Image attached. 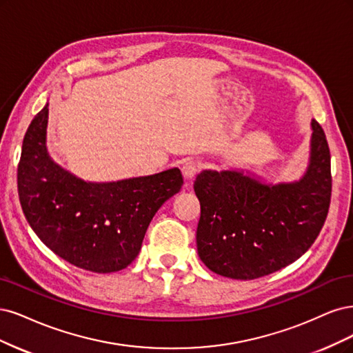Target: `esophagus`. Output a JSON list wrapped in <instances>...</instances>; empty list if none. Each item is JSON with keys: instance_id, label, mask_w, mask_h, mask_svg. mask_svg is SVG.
<instances>
[{"instance_id": "esophagus-1", "label": "esophagus", "mask_w": 353, "mask_h": 353, "mask_svg": "<svg viewBox=\"0 0 353 353\" xmlns=\"http://www.w3.org/2000/svg\"><path fill=\"white\" fill-rule=\"evenodd\" d=\"M199 170H201V164L190 160V161H186L183 164V167H181V173H183V176L186 179H192V177H195V174L199 172Z\"/></svg>"}]
</instances>
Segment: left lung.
Listing matches in <instances>:
<instances>
[{
	"label": "left lung",
	"mask_w": 353,
	"mask_h": 353,
	"mask_svg": "<svg viewBox=\"0 0 353 353\" xmlns=\"http://www.w3.org/2000/svg\"><path fill=\"white\" fill-rule=\"evenodd\" d=\"M306 173L293 183L264 185L234 170H203L195 180L201 202L196 246L215 274L254 280L302 256L320 234L332 198L330 150L312 120Z\"/></svg>",
	"instance_id": "left-lung-1"
}]
</instances>
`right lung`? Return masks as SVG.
<instances>
[{"instance_id": "add662e5", "label": "right lung", "mask_w": 353, "mask_h": 353, "mask_svg": "<svg viewBox=\"0 0 353 353\" xmlns=\"http://www.w3.org/2000/svg\"><path fill=\"white\" fill-rule=\"evenodd\" d=\"M48 104L29 124L17 167L21 210L51 251L79 268L114 272L138 256L148 225L181 189L170 168L152 176L90 183L55 164L45 146Z\"/></svg>"}]
</instances>
